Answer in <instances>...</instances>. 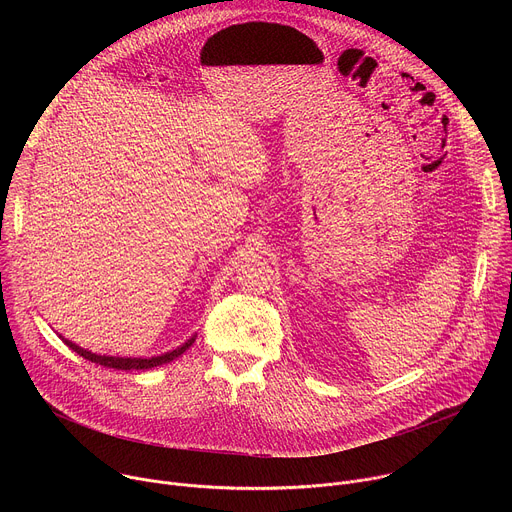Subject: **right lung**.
Here are the masks:
<instances>
[{
  "instance_id": "obj_1",
  "label": "right lung",
  "mask_w": 512,
  "mask_h": 512,
  "mask_svg": "<svg viewBox=\"0 0 512 512\" xmlns=\"http://www.w3.org/2000/svg\"><path fill=\"white\" fill-rule=\"evenodd\" d=\"M62 338V336H60ZM196 340V334L190 336L184 344H180L178 348L170 350V352H164L160 356H150V358H135V356H109V354H97V352H91L87 348H81L79 344L70 342L66 338H62V342L70 348L75 350L77 354H81L83 358L91 360V362H97L101 364V367H107V369H117V371H148V369H154V367H160V364H166V362H172L174 358H178L180 354H184L192 342Z\"/></svg>"
}]
</instances>
